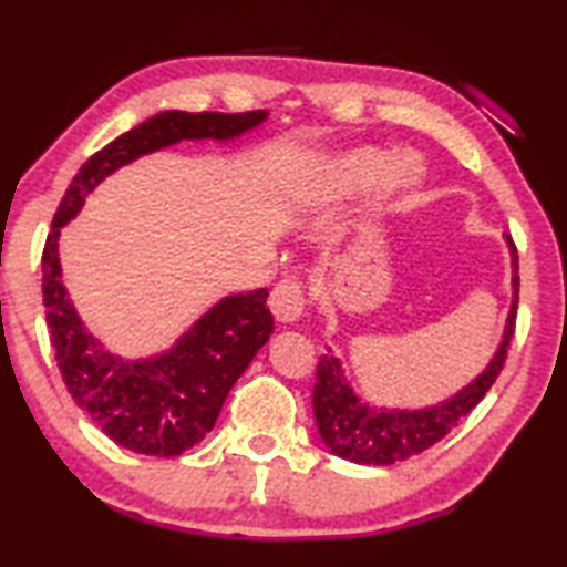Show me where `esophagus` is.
Returning a JSON list of instances; mask_svg holds the SVG:
<instances>
[{"instance_id":"34e87169","label":"esophagus","mask_w":567,"mask_h":567,"mask_svg":"<svg viewBox=\"0 0 567 567\" xmlns=\"http://www.w3.org/2000/svg\"><path fill=\"white\" fill-rule=\"evenodd\" d=\"M269 308L277 321L292 323L298 321L306 310V292H302V282L295 280V277H287V280L277 282L272 295H269Z\"/></svg>"}]
</instances>
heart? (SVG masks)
I'll return each mask as SVG.
<instances>
[{
	"mask_svg": "<svg viewBox=\"0 0 567 567\" xmlns=\"http://www.w3.org/2000/svg\"><path fill=\"white\" fill-rule=\"evenodd\" d=\"M382 154L374 148H364L357 151V154H349L347 158H339L337 164H331V169L326 172V187L329 189H344V187H354L362 185V182H370L380 174L382 169ZM419 179V169L411 158H398L390 169V182L393 187H405L413 185Z\"/></svg>",
	"mask_w": 567,
	"mask_h": 567,
	"instance_id": "1",
	"label": "heart"
}]
</instances>
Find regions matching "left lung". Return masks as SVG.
Wrapping results in <instances>:
<instances>
[{"label": "left lung", "instance_id": "obj_1", "mask_svg": "<svg viewBox=\"0 0 567 567\" xmlns=\"http://www.w3.org/2000/svg\"><path fill=\"white\" fill-rule=\"evenodd\" d=\"M506 241L508 249H512L514 265V306L512 313H508L504 341H501L491 364L467 388L452 395L450 401L419 411L374 409L354 393L337 357H321L313 385V413L318 434L337 457L360 462V465H393V462L411 457V454H421L432 444L444 440L460 424V419H465L483 401V395L488 393L501 370H504L508 341L514 337L516 300H519V275H516L519 272V265H516L519 259H516V246L512 238L506 236Z\"/></svg>", "mask_w": 567, "mask_h": 567}]
</instances>
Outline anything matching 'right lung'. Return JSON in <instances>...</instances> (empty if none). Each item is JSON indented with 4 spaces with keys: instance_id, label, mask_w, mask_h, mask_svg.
<instances>
[{
    "instance_id": "add662e5",
    "label": "right lung",
    "mask_w": 567,
    "mask_h": 567,
    "mask_svg": "<svg viewBox=\"0 0 567 567\" xmlns=\"http://www.w3.org/2000/svg\"><path fill=\"white\" fill-rule=\"evenodd\" d=\"M265 110L234 115L166 110L148 117L86 158L53 215L43 249V306L55 362L79 409L125 450L177 457L203 442L215 426L228 390L275 329L267 308L269 292L261 287L223 298L169 352L127 362L110 354L76 316L61 282V226L82 210L84 197L107 174L138 156L185 138H236L265 123Z\"/></svg>"
}]
</instances>
